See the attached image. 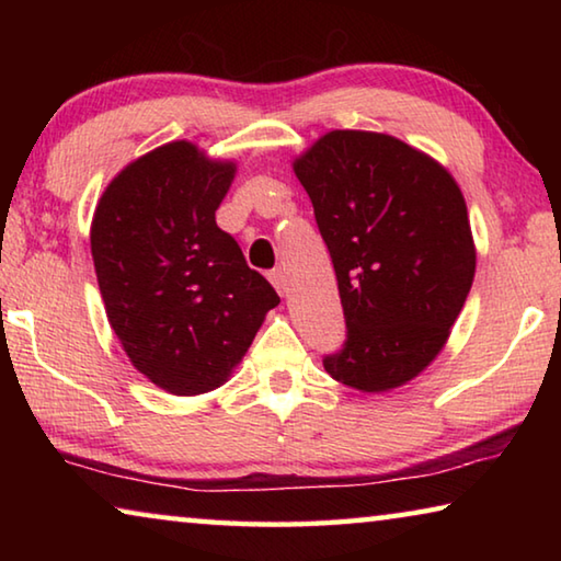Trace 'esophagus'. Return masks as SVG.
Returning a JSON list of instances; mask_svg holds the SVG:
<instances>
[{"label": "esophagus", "instance_id": "1", "mask_svg": "<svg viewBox=\"0 0 561 561\" xmlns=\"http://www.w3.org/2000/svg\"><path fill=\"white\" fill-rule=\"evenodd\" d=\"M270 282L274 284V289H277L282 297H284V294H287L289 284H287V274H284V270H272L270 272Z\"/></svg>", "mask_w": 561, "mask_h": 561}]
</instances>
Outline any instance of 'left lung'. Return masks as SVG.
<instances>
[{
  "label": "left lung",
  "instance_id": "1",
  "mask_svg": "<svg viewBox=\"0 0 561 561\" xmlns=\"http://www.w3.org/2000/svg\"><path fill=\"white\" fill-rule=\"evenodd\" d=\"M334 262L346 341L331 378L366 393L423 371L450 336L474 277L458 183L438 160L371 130H331L294 160Z\"/></svg>",
  "mask_w": 561,
  "mask_h": 561
}]
</instances>
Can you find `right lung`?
I'll list each match as a JSON object with an SVG mask.
<instances>
[{
    "label": "right lung",
    "mask_w": 561,
    "mask_h": 561,
    "mask_svg": "<svg viewBox=\"0 0 561 561\" xmlns=\"http://www.w3.org/2000/svg\"><path fill=\"white\" fill-rule=\"evenodd\" d=\"M234 170L173 140L123 168L93 213L91 254L111 329L130 364L175 396L222 386L279 304L215 222Z\"/></svg>",
    "instance_id": "1"
}]
</instances>
